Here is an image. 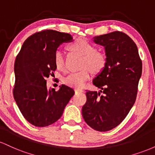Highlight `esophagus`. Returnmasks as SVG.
I'll return each mask as SVG.
<instances>
[{
    "mask_svg": "<svg viewBox=\"0 0 155 155\" xmlns=\"http://www.w3.org/2000/svg\"><path fill=\"white\" fill-rule=\"evenodd\" d=\"M84 90H81V89H76L75 92L76 93H81V92H83Z\"/></svg>",
    "mask_w": 155,
    "mask_h": 155,
    "instance_id": "obj_1",
    "label": "esophagus"
}]
</instances>
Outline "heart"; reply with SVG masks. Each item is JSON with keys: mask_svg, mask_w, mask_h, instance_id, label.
Here are the masks:
<instances>
[{"mask_svg": "<svg viewBox=\"0 0 155 155\" xmlns=\"http://www.w3.org/2000/svg\"><path fill=\"white\" fill-rule=\"evenodd\" d=\"M68 49L82 55V68H84L79 72L71 73L64 79V82L72 87L81 88L91 77V71L99 73L104 70L107 62L106 55L103 51L95 50V46L81 39L69 45ZM54 64L58 70L64 68L63 55L59 50L54 54Z\"/></svg>", "mask_w": 155, "mask_h": 155, "instance_id": "1", "label": "heart"}]
</instances>
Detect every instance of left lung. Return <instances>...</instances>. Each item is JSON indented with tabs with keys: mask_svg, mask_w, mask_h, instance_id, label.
Wrapping results in <instances>:
<instances>
[{
	"mask_svg": "<svg viewBox=\"0 0 155 155\" xmlns=\"http://www.w3.org/2000/svg\"><path fill=\"white\" fill-rule=\"evenodd\" d=\"M93 41L104 47L107 62L92 81L100 91L86 92L82 116L90 127L105 132L119 125L133 107L142 63L136 44L122 32L93 37Z\"/></svg>",
	"mask_w": 155,
	"mask_h": 155,
	"instance_id": "obj_1",
	"label": "left lung"
}]
</instances>
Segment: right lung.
Wrapping results in <instances>:
<instances>
[{"instance_id":"right-lung-1","label":"right lung","mask_w":155,"mask_h":155,"mask_svg":"<svg viewBox=\"0 0 155 155\" xmlns=\"http://www.w3.org/2000/svg\"><path fill=\"white\" fill-rule=\"evenodd\" d=\"M73 41L68 33L46 30L26 39L16 58L14 97L25 120L36 127L58 121L74 95L65 84L58 91L48 89L46 78L56 70L54 54L62 44Z\"/></svg>"}]
</instances>
